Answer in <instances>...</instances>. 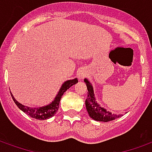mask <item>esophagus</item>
<instances>
[{
	"instance_id": "obj_1",
	"label": "esophagus",
	"mask_w": 152,
	"mask_h": 152,
	"mask_svg": "<svg viewBox=\"0 0 152 152\" xmlns=\"http://www.w3.org/2000/svg\"><path fill=\"white\" fill-rule=\"evenodd\" d=\"M85 75H86V73L84 71H79L78 74H77L79 79H83L85 76Z\"/></svg>"
}]
</instances>
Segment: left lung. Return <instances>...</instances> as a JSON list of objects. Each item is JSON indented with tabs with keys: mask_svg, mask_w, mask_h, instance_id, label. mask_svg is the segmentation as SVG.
I'll return each instance as SVG.
<instances>
[{
	"mask_svg": "<svg viewBox=\"0 0 152 152\" xmlns=\"http://www.w3.org/2000/svg\"><path fill=\"white\" fill-rule=\"evenodd\" d=\"M84 82L87 85L88 88V97L85 100V106L86 109L88 112L89 116L96 121H102V122H108L112 121L117 118L120 117L121 115L112 114V112H108L107 110L102 107L96 100L93 87L87 79H84Z\"/></svg>",
	"mask_w": 152,
	"mask_h": 152,
	"instance_id": "obj_1",
	"label": "left lung"
}]
</instances>
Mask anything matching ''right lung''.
<instances>
[{
    "label": "right lung",
    "mask_w": 152,
    "mask_h": 152,
    "mask_svg": "<svg viewBox=\"0 0 152 152\" xmlns=\"http://www.w3.org/2000/svg\"><path fill=\"white\" fill-rule=\"evenodd\" d=\"M78 82L77 78H75L73 80H69L65 81L62 86H61L60 91H58V94L56 95V96L55 97V99L53 100L51 104L44 106V107H27L23 105L17 101V99H15L14 96L12 95V98L13 99V101L17 106L19 107L20 109L21 110L22 112H24L25 113L29 115L30 117L34 118L37 120H45L47 119H49L50 117L53 116L56 113L58 108H59V104H60V101L62 96H63L64 92H65L70 87H72L74 84H76Z\"/></svg>",
    "instance_id": "add662e5"
}]
</instances>
